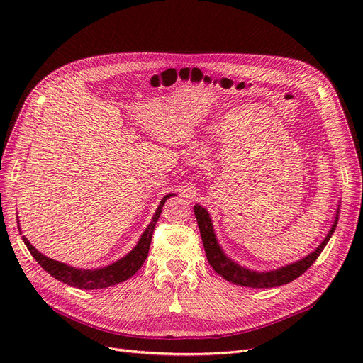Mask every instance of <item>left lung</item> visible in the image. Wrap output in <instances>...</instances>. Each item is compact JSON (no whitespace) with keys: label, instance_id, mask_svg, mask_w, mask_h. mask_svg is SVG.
Returning <instances> with one entry per match:
<instances>
[{"label":"left lung","instance_id":"1","mask_svg":"<svg viewBox=\"0 0 363 363\" xmlns=\"http://www.w3.org/2000/svg\"><path fill=\"white\" fill-rule=\"evenodd\" d=\"M194 213H196L199 230L201 234L206 257H207L208 263H211L212 268L215 269V272L219 274L226 281L241 285V287H250V289L279 287V285L289 284V282L294 281L296 278H298L301 274L306 272L312 266V263L318 259V256L322 253L323 247H325L327 242L330 241L333 233L335 231L337 222H338V208H337V215L334 218L335 220L331 226L330 233L327 234L325 240L320 242V245L315 252H312L306 257H303V259H300L294 263H290L287 266H282V268L275 269V271L256 272V271H250V269L244 268V266H240L238 263H235L234 260H231L223 253V250L220 249V245L216 240L212 219H211V216H208L204 207L196 204Z\"/></svg>","mask_w":363,"mask_h":363}]
</instances>
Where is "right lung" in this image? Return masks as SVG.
<instances>
[{"label": "right lung", "mask_w": 363, "mask_h": 363, "mask_svg": "<svg viewBox=\"0 0 363 363\" xmlns=\"http://www.w3.org/2000/svg\"><path fill=\"white\" fill-rule=\"evenodd\" d=\"M172 196H174V194H167L162 199L155 216H152L150 225L147 226V230L143 233L138 244L133 247V249L125 257H122L121 260L114 262L108 266H104V268H100V269L72 268V266H69L66 263L52 260V259H50V257L44 256L43 253L38 252L35 247L28 241V238L25 235L22 237V240H23L25 245L28 247V250L30 252V255L33 256V259L41 264V268L44 271H47L55 279H59V281L70 285V287H76V289H81V290L107 289V287H110V285H116L119 282L126 281L128 278H130L133 274H135L141 268L143 263L145 262V259L148 256L152 231H155V226H156V223L160 218L163 204ZM18 231H21V230H18Z\"/></svg>", "instance_id": "right-lung-1"}]
</instances>
